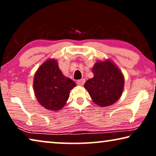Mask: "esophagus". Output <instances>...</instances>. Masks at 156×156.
<instances>
[{"label": "esophagus", "mask_w": 156, "mask_h": 156, "mask_svg": "<svg viewBox=\"0 0 156 156\" xmlns=\"http://www.w3.org/2000/svg\"><path fill=\"white\" fill-rule=\"evenodd\" d=\"M84 82H85L84 79H82V80H78L77 82H76V83H77V84L80 85V86H83V85H84Z\"/></svg>", "instance_id": "esophagus-1"}]
</instances>
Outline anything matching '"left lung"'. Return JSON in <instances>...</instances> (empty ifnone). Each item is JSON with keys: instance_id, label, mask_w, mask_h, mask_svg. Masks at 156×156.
Returning a JSON list of instances; mask_svg holds the SVG:
<instances>
[{"instance_id": "left-lung-1", "label": "left lung", "mask_w": 156, "mask_h": 156, "mask_svg": "<svg viewBox=\"0 0 156 156\" xmlns=\"http://www.w3.org/2000/svg\"><path fill=\"white\" fill-rule=\"evenodd\" d=\"M93 78L84 84L93 101L100 106H108L121 97L124 77L120 69L109 59L99 61L92 68Z\"/></svg>"}]
</instances>
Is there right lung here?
<instances>
[{"label": "right lung", "mask_w": 156, "mask_h": 156, "mask_svg": "<svg viewBox=\"0 0 156 156\" xmlns=\"http://www.w3.org/2000/svg\"><path fill=\"white\" fill-rule=\"evenodd\" d=\"M74 87L75 83L63 75L54 59L44 62L34 76L36 99L43 107L50 111L60 110L69 99L70 90Z\"/></svg>", "instance_id": "1"}]
</instances>
